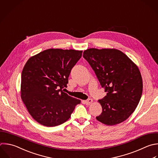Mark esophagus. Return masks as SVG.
Listing matches in <instances>:
<instances>
[{
  "label": "esophagus",
  "mask_w": 158,
  "mask_h": 158,
  "mask_svg": "<svg viewBox=\"0 0 158 158\" xmlns=\"http://www.w3.org/2000/svg\"><path fill=\"white\" fill-rule=\"evenodd\" d=\"M93 99H88L87 100H86L85 101V102H86V104H87V105H90L92 102H93Z\"/></svg>",
  "instance_id": "esophagus-1"
}]
</instances>
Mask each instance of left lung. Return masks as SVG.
I'll use <instances>...</instances> for the list:
<instances>
[{"instance_id":"8db88e82","label":"left lung","mask_w":158,"mask_h":158,"mask_svg":"<svg viewBox=\"0 0 158 158\" xmlns=\"http://www.w3.org/2000/svg\"><path fill=\"white\" fill-rule=\"evenodd\" d=\"M83 57L107 93L99 100L102 110L96 119L107 125L127 120L142 94L143 81L138 67L124 53L114 49H88Z\"/></svg>"}]
</instances>
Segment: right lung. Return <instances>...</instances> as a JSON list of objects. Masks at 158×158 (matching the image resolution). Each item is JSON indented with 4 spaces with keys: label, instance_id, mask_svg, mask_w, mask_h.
Wrapping results in <instances>:
<instances>
[{
    "label": "right lung",
    "instance_id": "add662e5",
    "mask_svg": "<svg viewBox=\"0 0 158 158\" xmlns=\"http://www.w3.org/2000/svg\"><path fill=\"white\" fill-rule=\"evenodd\" d=\"M81 51L50 49L30 58L22 73L21 98L32 117L55 127L66 122L80 100L64 93Z\"/></svg>",
    "mask_w": 158,
    "mask_h": 158
}]
</instances>
